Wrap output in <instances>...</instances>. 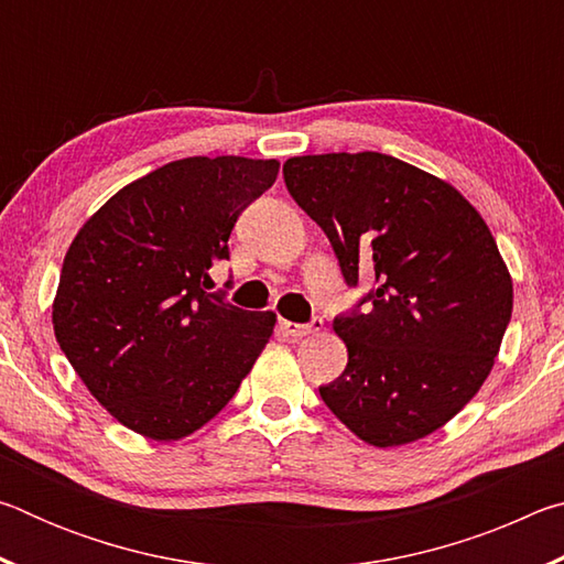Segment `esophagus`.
<instances>
[{
	"instance_id": "1",
	"label": "esophagus",
	"mask_w": 564,
	"mask_h": 564,
	"mask_svg": "<svg viewBox=\"0 0 564 564\" xmlns=\"http://www.w3.org/2000/svg\"><path fill=\"white\" fill-rule=\"evenodd\" d=\"M281 328L289 338L293 340H301L305 336H313V333H318L323 328V318H313L311 323H291V321H281Z\"/></svg>"
}]
</instances>
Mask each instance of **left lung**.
I'll list each match as a JSON object with an SVG mask.
<instances>
[{"label": "left lung", "mask_w": 564, "mask_h": 564, "mask_svg": "<svg viewBox=\"0 0 564 564\" xmlns=\"http://www.w3.org/2000/svg\"><path fill=\"white\" fill-rule=\"evenodd\" d=\"M283 178L346 283L376 275L333 321L348 366L318 388L323 403L376 447L431 435L490 376L512 316V279L488 224L447 181L378 151L293 156Z\"/></svg>", "instance_id": "obj_1"}]
</instances>
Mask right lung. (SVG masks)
<instances>
[{"label":"right lung","instance_id":"add662e5","mask_svg":"<svg viewBox=\"0 0 564 564\" xmlns=\"http://www.w3.org/2000/svg\"><path fill=\"white\" fill-rule=\"evenodd\" d=\"M275 159L191 156L117 191L74 236L52 305L54 336L89 393L151 441H178L236 395L275 313L208 293L243 208Z\"/></svg>","mask_w":564,"mask_h":564}]
</instances>
